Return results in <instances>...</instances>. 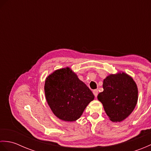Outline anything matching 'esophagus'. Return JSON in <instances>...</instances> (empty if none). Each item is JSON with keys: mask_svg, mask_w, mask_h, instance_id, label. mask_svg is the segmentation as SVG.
<instances>
[{"mask_svg": "<svg viewBox=\"0 0 151 151\" xmlns=\"http://www.w3.org/2000/svg\"><path fill=\"white\" fill-rule=\"evenodd\" d=\"M93 93L95 97H97V95H98V93H99L97 89H95V90H93Z\"/></svg>", "mask_w": 151, "mask_h": 151, "instance_id": "esophagus-1", "label": "esophagus"}]
</instances>
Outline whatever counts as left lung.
<instances>
[{
	"label": "left lung",
	"mask_w": 151,
	"mask_h": 151,
	"mask_svg": "<svg viewBox=\"0 0 151 151\" xmlns=\"http://www.w3.org/2000/svg\"><path fill=\"white\" fill-rule=\"evenodd\" d=\"M104 91L99 93L110 120L120 122L132 113L137 101V88L133 79L124 73L110 75L103 81Z\"/></svg>",
	"instance_id": "1"
}]
</instances>
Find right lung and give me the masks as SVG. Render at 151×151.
Returning a JSON list of instances; mask_svg holds the SVG:
<instances>
[{
  "label": "right lung",
  "instance_id": "add662e5",
  "mask_svg": "<svg viewBox=\"0 0 151 151\" xmlns=\"http://www.w3.org/2000/svg\"><path fill=\"white\" fill-rule=\"evenodd\" d=\"M45 93L54 114L65 121L77 120L94 99L92 91L69 67L56 70L48 76Z\"/></svg>",
  "mask_w": 151,
  "mask_h": 151
}]
</instances>
